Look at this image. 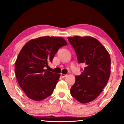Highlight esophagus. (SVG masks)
Masks as SVG:
<instances>
[{
  "mask_svg": "<svg viewBox=\"0 0 124 124\" xmlns=\"http://www.w3.org/2000/svg\"><path fill=\"white\" fill-rule=\"evenodd\" d=\"M61 77H62V78H65V77H66L67 76V75L63 74V73H61Z\"/></svg>",
  "mask_w": 124,
  "mask_h": 124,
  "instance_id": "34e87169",
  "label": "esophagus"
}]
</instances>
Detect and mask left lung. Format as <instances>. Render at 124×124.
<instances>
[{
  "label": "left lung",
  "mask_w": 124,
  "mask_h": 124,
  "mask_svg": "<svg viewBox=\"0 0 124 124\" xmlns=\"http://www.w3.org/2000/svg\"><path fill=\"white\" fill-rule=\"evenodd\" d=\"M74 48L79 63L85 67L75 82L70 94L81 103H86L97 98L106 86L110 74V57L107 50L91 37H68Z\"/></svg>",
  "instance_id": "8db88e82"
}]
</instances>
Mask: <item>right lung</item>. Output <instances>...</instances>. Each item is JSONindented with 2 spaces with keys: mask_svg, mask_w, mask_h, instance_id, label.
Segmentation results:
<instances>
[{
  "mask_svg": "<svg viewBox=\"0 0 124 124\" xmlns=\"http://www.w3.org/2000/svg\"><path fill=\"white\" fill-rule=\"evenodd\" d=\"M67 43L61 37H41L27 42L17 58L15 70L17 80L27 97L40 101L52 94L60 74L45 70Z\"/></svg>",
  "mask_w": 124,
  "mask_h": 124,
  "instance_id": "add662e5",
  "label": "right lung"
}]
</instances>
